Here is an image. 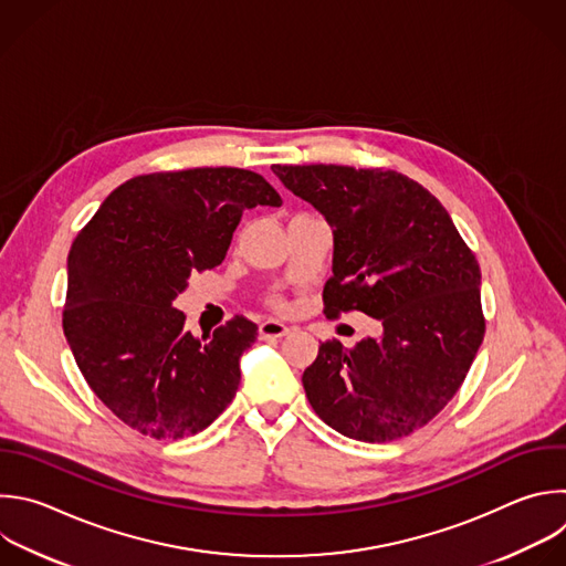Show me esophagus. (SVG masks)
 I'll return each instance as SVG.
<instances>
[{
  "label": "esophagus",
  "instance_id": "esophagus-1",
  "mask_svg": "<svg viewBox=\"0 0 566 566\" xmlns=\"http://www.w3.org/2000/svg\"><path fill=\"white\" fill-rule=\"evenodd\" d=\"M291 328L286 326V324H282V322H277V319H264L262 324H260V335L262 337H282V335H286Z\"/></svg>",
  "mask_w": 566,
  "mask_h": 566
}]
</instances>
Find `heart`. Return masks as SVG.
Here are the masks:
<instances>
[{"mask_svg": "<svg viewBox=\"0 0 566 566\" xmlns=\"http://www.w3.org/2000/svg\"><path fill=\"white\" fill-rule=\"evenodd\" d=\"M273 304H282V300H280V297H275V300H273Z\"/></svg>", "mask_w": 566, "mask_h": 566, "instance_id": "obj_1", "label": "heart"}]
</instances>
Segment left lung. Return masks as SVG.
Here are the masks:
<instances>
[{
    "instance_id": "left-lung-1",
    "label": "left lung",
    "mask_w": 566,
    "mask_h": 566,
    "mask_svg": "<svg viewBox=\"0 0 566 566\" xmlns=\"http://www.w3.org/2000/svg\"><path fill=\"white\" fill-rule=\"evenodd\" d=\"M273 172L333 229L324 313L380 319V339L319 344L302 385L313 411L361 442L429 424L458 394L484 337L480 264L447 209L411 177L337 164Z\"/></svg>"
}]
</instances>
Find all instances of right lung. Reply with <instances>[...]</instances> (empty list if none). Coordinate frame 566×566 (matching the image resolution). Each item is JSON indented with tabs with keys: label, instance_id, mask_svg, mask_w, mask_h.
Wrapping results in <instances>:
<instances>
[{
	"label": "right lung",
	"instance_id": "obj_1",
	"mask_svg": "<svg viewBox=\"0 0 566 566\" xmlns=\"http://www.w3.org/2000/svg\"><path fill=\"white\" fill-rule=\"evenodd\" d=\"M282 198L244 168L137 175L104 200L69 253L64 335L93 394L155 440L205 431L235 398L258 324L235 315L207 339L172 306L191 273L222 264L242 213Z\"/></svg>",
	"mask_w": 566,
	"mask_h": 566
}]
</instances>
